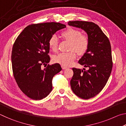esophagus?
<instances>
[{
	"label": "esophagus",
	"mask_w": 126,
	"mask_h": 126,
	"mask_svg": "<svg viewBox=\"0 0 126 126\" xmlns=\"http://www.w3.org/2000/svg\"><path fill=\"white\" fill-rule=\"evenodd\" d=\"M62 68L63 69H67V67H65V66L62 65Z\"/></svg>",
	"instance_id": "obj_1"
}]
</instances>
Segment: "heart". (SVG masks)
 <instances>
[{"instance_id": "1", "label": "heart", "mask_w": 126, "mask_h": 126, "mask_svg": "<svg viewBox=\"0 0 126 126\" xmlns=\"http://www.w3.org/2000/svg\"><path fill=\"white\" fill-rule=\"evenodd\" d=\"M64 39L71 42L69 52H62L53 57L54 62L63 66H69L73 63L77 57L76 52L79 54H83L87 52L89 45V40L87 35L82 34L79 30L68 28L61 33ZM59 39L55 34H53L49 40V46L53 51L58 49Z\"/></svg>"}]
</instances>
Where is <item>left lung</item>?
Masks as SVG:
<instances>
[{"mask_svg": "<svg viewBox=\"0 0 126 126\" xmlns=\"http://www.w3.org/2000/svg\"><path fill=\"white\" fill-rule=\"evenodd\" d=\"M68 25L83 29L88 34V49L78 63L88 69L72 68L74 74L71 86L77 96L89 99L103 89L111 73L113 62L110 43L98 25L93 22L69 21Z\"/></svg>", "mask_w": 126, "mask_h": 126, "instance_id": "8db88e82", "label": "left lung"}]
</instances>
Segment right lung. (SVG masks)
Wrapping results in <instances>:
<instances>
[{"label":"right lung","instance_id":"obj_1","mask_svg":"<svg viewBox=\"0 0 126 126\" xmlns=\"http://www.w3.org/2000/svg\"><path fill=\"white\" fill-rule=\"evenodd\" d=\"M65 25L50 22L29 25L15 41L12 48V63L14 77L20 90L34 100L46 97L52 90V79L62 70L58 63L42 65L50 61L49 40Z\"/></svg>","mask_w":126,"mask_h":126}]
</instances>
